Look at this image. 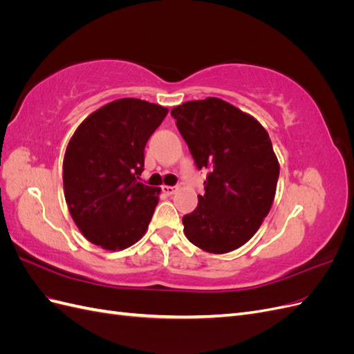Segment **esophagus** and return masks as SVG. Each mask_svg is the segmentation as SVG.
Masks as SVG:
<instances>
[{
    "label": "esophagus",
    "instance_id": "esophagus-1",
    "mask_svg": "<svg viewBox=\"0 0 354 354\" xmlns=\"http://www.w3.org/2000/svg\"><path fill=\"white\" fill-rule=\"evenodd\" d=\"M176 190H177V186H162V192L165 195H174L176 194Z\"/></svg>",
    "mask_w": 354,
    "mask_h": 354
}]
</instances>
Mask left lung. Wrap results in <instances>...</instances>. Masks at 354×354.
<instances>
[{"label": "left lung", "mask_w": 354, "mask_h": 354, "mask_svg": "<svg viewBox=\"0 0 354 354\" xmlns=\"http://www.w3.org/2000/svg\"><path fill=\"white\" fill-rule=\"evenodd\" d=\"M199 169L209 173L198 207L183 217L186 238L224 254L248 242L269 214L279 178L270 137L251 115L217 97L171 111Z\"/></svg>", "instance_id": "8db88e82"}]
</instances>
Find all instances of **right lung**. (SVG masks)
Here are the masks:
<instances>
[{"mask_svg": "<svg viewBox=\"0 0 354 354\" xmlns=\"http://www.w3.org/2000/svg\"><path fill=\"white\" fill-rule=\"evenodd\" d=\"M168 109L140 99L104 104L81 122L63 159V189L81 233L103 250L140 239L158 205L159 187L138 181L149 137Z\"/></svg>", "mask_w": 354, "mask_h": 354, "instance_id": "right-lung-1", "label": "right lung"}]
</instances>
